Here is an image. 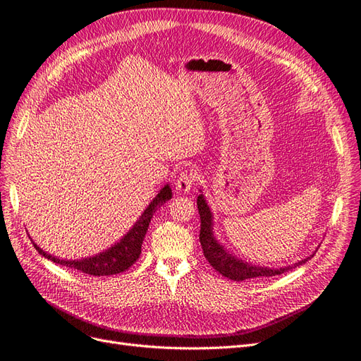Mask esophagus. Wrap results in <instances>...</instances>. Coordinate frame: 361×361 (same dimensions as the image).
<instances>
[{"label": "esophagus", "mask_w": 361, "mask_h": 361, "mask_svg": "<svg viewBox=\"0 0 361 361\" xmlns=\"http://www.w3.org/2000/svg\"><path fill=\"white\" fill-rule=\"evenodd\" d=\"M195 181H196V177L193 172H189V171H183L177 181H176V189L180 192V193H188L190 192V189L195 185Z\"/></svg>", "instance_id": "1"}]
</instances>
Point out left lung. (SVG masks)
<instances>
[{
	"label": "left lung",
	"instance_id": "obj_1",
	"mask_svg": "<svg viewBox=\"0 0 361 361\" xmlns=\"http://www.w3.org/2000/svg\"><path fill=\"white\" fill-rule=\"evenodd\" d=\"M196 205H197V210H200V216H201L200 241H201L205 258L208 259V262H210V265L217 273L231 279V281L241 282V281H246V279L270 277V276L282 274L288 270H293L297 265L306 264V261H309L313 257V255H310V257L298 261L294 265L281 267V269H269V267H259V265L244 262L243 259L237 258L235 255L228 252L222 246V244L216 240L214 232H213V213L205 201L202 190H201V195L197 196Z\"/></svg>",
	"mask_w": 361,
	"mask_h": 361
}]
</instances>
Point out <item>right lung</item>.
Masks as SVG:
<instances>
[{
    "label": "right lung",
    "mask_w": 361,
    "mask_h": 361,
    "mask_svg": "<svg viewBox=\"0 0 361 361\" xmlns=\"http://www.w3.org/2000/svg\"><path fill=\"white\" fill-rule=\"evenodd\" d=\"M171 197H172V190L169 188V184H165L154 200L151 201L149 205L145 208V212L141 214V217L136 220V224L129 229V232H127L118 243H115L109 249L94 255V257L84 258V259H60L56 257H52L51 253L44 252L43 249H40L34 241L32 244L42 257L54 261L55 264H60V265L68 267V269L78 270L80 273H85L90 276H111V274L123 273L129 269V267H132L139 258V255H141L142 241L148 231L151 219H153L154 212L166 201H169Z\"/></svg>",
    "instance_id": "obj_1"
}]
</instances>
